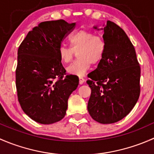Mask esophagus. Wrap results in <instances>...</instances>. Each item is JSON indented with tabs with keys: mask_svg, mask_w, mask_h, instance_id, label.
I'll return each mask as SVG.
<instances>
[{
	"mask_svg": "<svg viewBox=\"0 0 154 154\" xmlns=\"http://www.w3.org/2000/svg\"><path fill=\"white\" fill-rule=\"evenodd\" d=\"M84 82H85V80L83 79V77H79V83H80V85L83 84V83H84Z\"/></svg>",
	"mask_w": 154,
	"mask_h": 154,
	"instance_id": "1",
	"label": "esophagus"
}]
</instances>
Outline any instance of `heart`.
Wrapping results in <instances>:
<instances>
[{
    "mask_svg": "<svg viewBox=\"0 0 154 154\" xmlns=\"http://www.w3.org/2000/svg\"><path fill=\"white\" fill-rule=\"evenodd\" d=\"M69 42L71 48L61 45L58 50L60 60L65 64L69 63L75 52H77L78 59L66 68L69 74L83 75L91 63L97 64L103 58L106 43L101 35H94L90 31L82 29L70 36Z\"/></svg>",
    "mask_w": 154,
    "mask_h": 154,
    "instance_id": "obj_1",
    "label": "heart"
}]
</instances>
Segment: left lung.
<instances>
[{"label":"left lung","mask_w":154,"mask_h":154,"mask_svg":"<svg viewBox=\"0 0 154 154\" xmlns=\"http://www.w3.org/2000/svg\"><path fill=\"white\" fill-rule=\"evenodd\" d=\"M103 26L106 51L97 68L88 74L91 92L87 108L94 121L106 125L122 120L136 105L140 94L141 69L125 31L110 21ZM94 29H100L97 26Z\"/></svg>","instance_id":"obj_1"}]
</instances>
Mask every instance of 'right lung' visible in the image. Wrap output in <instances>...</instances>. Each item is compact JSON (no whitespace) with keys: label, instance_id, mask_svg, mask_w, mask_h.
<instances>
[{"label":"right lung","instance_id":"1","mask_svg":"<svg viewBox=\"0 0 154 154\" xmlns=\"http://www.w3.org/2000/svg\"><path fill=\"white\" fill-rule=\"evenodd\" d=\"M76 23L64 20L41 22L27 33L18 50L15 71L18 99L27 116L42 125L62 120L78 77L66 75L58 50Z\"/></svg>","mask_w":154,"mask_h":154}]
</instances>
